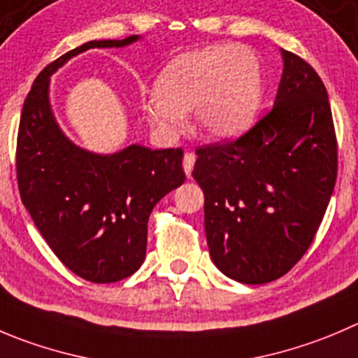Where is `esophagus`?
Wrapping results in <instances>:
<instances>
[{"label":"esophagus","mask_w":358,"mask_h":358,"mask_svg":"<svg viewBox=\"0 0 358 358\" xmlns=\"http://www.w3.org/2000/svg\"><path fill=\"white\" fill-rule=\"evenodd\" d=\"M195 159H196L195 152H192V151H186L185 152V158H182V169H185L186 176H188V177H192L193 165H195Z\"/></svg>","instance_id":"obj_1"}]
</instances>
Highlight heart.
I'll list each match as a JSON object with an SVG mask.
<instances>
[{"mask_svg":"<svg viewBox=\"0 0 358 358\" xmlns=\"http://www.w3.org/2000/svg\"><path fill=\"white\" fill-rule=\"evenodd\" d=\"M264 91L262 64L246 47L209 45L173 57L145 96L144 115L165 137H176L193 110L195 130L228 141L250 128Z\"/></svg>","mask_w":358,"mask_h":358,"instance_id":"b5f03b06","label":"heart"}]
</instances>
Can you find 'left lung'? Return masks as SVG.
<instances>
[{"mask_svg": "<svg viewBox=\"0 0 358 358\" xmlns=\"http://www.w3.org/2000/svg\"><path fill=\"white\" fill-rule=\"evenodd\" d=\"M274 107L237 141L196 149L214 265L244 285L287 274L311 246L338 177L329 96L313 66L281 50Z\"/></svg>", "mask_w": 358, "mask_h": 358, "instance_id": "left-lung-1", "label": "left lung"}]
</instances>
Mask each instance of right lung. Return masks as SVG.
<instances>
[{"mask_svg": "<svg viewBox=\"0 0 358 358\" xmlns=\"http://www.w3.org/2000/svg\"><path fill=\"white\" fill-rule=\"evenodd\" d=\"M138 38L93 40L57 57L40 71L20 114L15 165L24 207L54 255L91 283H115L138 271L149 214L186 179L185 152L131 144L96 155L75 145L50 108V75L84 50Z\"/></svg>", "mask_w": 358, "mask_h": 358, "instance_id": "add662e5", "label": "right lung"}]
</instances>
